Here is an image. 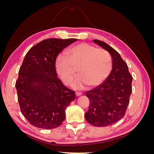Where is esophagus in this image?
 Masks as SVG:
<instances>
[{
  "label": "esophagus",
  "instance_id": "obj_1",
  "mask_svg": "<svg viewBox=\"0 0 154 154\" xmlns=\"http://www.w3.org/2000/svg\"><path fill=\"white\" fill-rule=\"evenodd\" d=\"M82 94V92H75V95L76 96H81Z\"/></svg>",
  "mask_w": 154,
  "mask_h": 154
}]
</instances>
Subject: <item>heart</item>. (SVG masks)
Listing matches in <instances>:
<instances>
[{
	"instance_id": "obj_1",
	"label": "heart",
	"mask_w": 154,
	"mask_h": 154,
	"mask_svg": "<svg viewBox=\"0 0 154 154\" xmlns=\"http://www.w3.org/2000/svg\"><path fill=\"white\" fill-rule=\"evenodd\" d=\"M66 53L68 58L60 54L56 60V71L62 82L67 84L75 74L74 67H78L80 75L71 84L75 89H82L86 84L88 86L100 84L111 71V57L103 49L82 43L69 48Z\"/></svg>"
}]
</instances>
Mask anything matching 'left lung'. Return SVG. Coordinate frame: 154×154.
Segmentation results:
<instances>
[{
    "label": "left lung",
    "mask_w": 154,
    "mask_h": 154,
    "mask_svg": "<svg viewBox=\"0 0 154 154\" xmlns=\"http://www.w3.org/2000/svg\"><path fill=\"white\" fill-rule=\"evenodd\" d=\"M93 41L109 53L112 69L103 83L85 93L90 105L85 118L94 127H104L124 117L132 93V76L118 52L104 42Z\"/></svg>",
    "instance_id": "obj_1"
}]
</instances>
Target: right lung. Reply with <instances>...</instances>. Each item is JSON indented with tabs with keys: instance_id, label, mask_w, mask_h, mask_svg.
Segmentation results:
<instances>
[{
	"instance_id": "obj_1",
	"label": "right lung",
	"mask_w": 154,
	"mask_h": 154,
	"mask_svg": "<svg viewBox=\"0 0 154 154\" xmlns=\"http://www.w3.org/2000/svg\"><path fill=\"white\" fill-rule=\"evenodd\" d=\"M76 38H49L32 47L25 56L16 82L21 112L36 127L53 129L66 119V109L75 92L57 77L55 62L63 49Z\"/></svg>"
}]
</instances>
